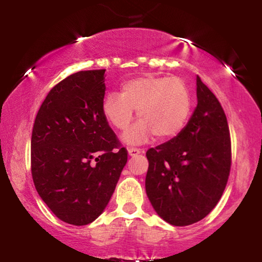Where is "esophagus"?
Returning a JSON list of instances; mask_svg holds the SVG:
<instances>
[{"label":"esophagus","instance_id":"esophagus-1","mask_svg":"<svg viewBox=\"0 0 262 262\" xmlns=\"http://www.w3.org/2000/svg\"><path fill=\"white\" fill-rule=\"evenodd\" d=\"M127 152H128V155H130V156H136V155H138V154H141L142 150L137 149V148H128Z\"/></svg>","mask_w":262,"mask_h":262}]
</instances>
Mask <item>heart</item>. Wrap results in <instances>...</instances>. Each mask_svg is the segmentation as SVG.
Masks as SVG:
<instances>
[{
    "mask_svg": "<svg viewBox=\"0 0 262 262\" xmlns=\"http://www.w3.org/2000/svg\"><path fill=\"white\" fill-rule=\"evenodd\" d=\"M191 110V92L181 78L154 75L126 81L120 94L110 93L102 102L103 117L119 131L127 130L137 111L141 120L123 137L127 144H142L152 135L162 141L175 137L187 124Z\"/></svg>",
    "mask_w": 262,
    "mask_h": 262,
    "instance_id": "1",
    "label": "heart"
}]
</instances>
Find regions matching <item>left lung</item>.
I'll return each instance as SVG.
<instances>
[{
    "label": "left lung",
    "instance_id": "1",
    "mask_svg": "<svg viewBox=\"0 0 262 262\" xmlns=\"http://www.w3.org/2000/svg\"><path fill=\"white\" fill-rule=\"evenodd\" d=\"M196 107L177 137L146 151V195L159 216L175 227L206 217L220 202L231 166L227 117L196 76Z\"/></svg>",
    "mask_w": 262,
    "mask_h": 262
}]
</instances>
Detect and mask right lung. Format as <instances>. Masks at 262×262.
I'll use <instances>...</instances> for the list:
<instances>
[{
  "instance_id": "right-lung-1",
  "label": "right lung",
  "mask_w": 262,
  "mask_h": 262,
  "mask_svg": "<svg viewBox=\"0 0 262 262\" xmlns=\"http://www.w3.org/2000/svg\"><path fill=\"white\" fill-rule=\"evenodd\" d=\"M105 69L56 84L35 117L31 168L38 194L60 221L85 225L106 209L127 150L103 117Z\"/></svg>"
}]
</instances>
